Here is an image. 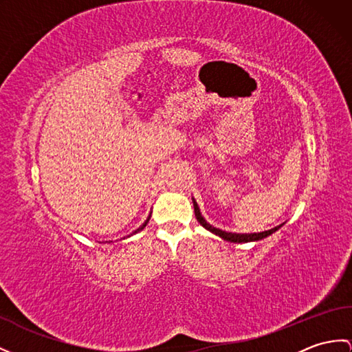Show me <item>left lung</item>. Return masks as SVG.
Returning <instances> with one entry per match:
<instances>
[{"instance_id": "1", "label": "left lung", "mask_w": 352, "mask_h": 352, "mask_svg": "<svg viewBox=\"0 0 352 352\" xmlns=\"http://www.w3.org/2000/svg\"><path fill=\"white\" fill-rule=\"evenodd\" d=\"M192 204H194L195 218H197V221L200 222V226H201V227H204L206 230H209L210 233L217 234V236H219L221 239H224V241L231 242V243L258 242V241H261V239H265L267 236L273 234V233H275V231H278L282 226H284V224H280V226H276V227H273V228H270V230L260 231V233H233V231H226V230H221V228H217V227H213L212 224H209V222L206 221V219H204V217L201 215L199 204H197V201H195L194 197H192Z\"/></svg>"}]
</instances>
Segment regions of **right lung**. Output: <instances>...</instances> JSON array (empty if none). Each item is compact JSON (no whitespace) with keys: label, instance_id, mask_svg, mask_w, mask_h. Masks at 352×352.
<instances>
[{"label":"right lung","instance_id":"1","mask_svg":"<svg viewBox=\"0 0 352 352\" xmlns=\"http://www.w3.org/2000/svg\"><path fill=\"white\" fill-rule=\"evenodd\" d=\"M151 213H152V212H151ZM151 213H149V217L146 218V221H144V222H143V224H142V226H140L139 228H137V230H134V231H133V233H131L130 236H133V234H135V233H139V231H142V230H143L144 227H146V226H148V222H149V219H151ZM130 236H126V237H130ZM122 239H125V237H122ZM109 242H111V241H109ZM100 243H101V242H100Z\"/></svg>","mask_w":352,"mask_h":352}]
</instances>
